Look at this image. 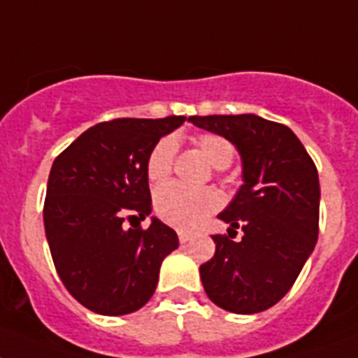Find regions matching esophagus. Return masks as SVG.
<instances>
[{
    "label": "esophagus",
    "mask_w": 358,
    "mask_h": 358,
    "mask_svg": "<svg viewBox=\"0 0 358 358\" xmlns=\"http://www.w3.org/2000/svg\"><path fill=\"white\" fill-rule=\"evenodd\" d=\"M192 238H194V236H192L190 232H186V230H179V241H181V243H188Z\"/></svg>",
    "instance_id": "esophagus-1"
}]
</instances>
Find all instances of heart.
I'll list each match as a JSON object with an SVG mask.
<instances>
[{
    "label": "heart",
    "instance_id": "heart-1",
    "mask_svg": "<svg viewBox=\"0 0 358 358\" xmlns=\"http://www.w3.org/2000/svg\"><path fill=\"white\" fill-rule=\"evenodd\" d=\"M203 155L215 168L230 164L234 157L232 144L220 135L205 133L196 138ZM176 141L161 138L148 155L146 176L153 185H161L170 177L176 157ZM221 205V196L215 190H190L181 185H168L155 194V210L162 221L177 229H194Z\"/></svg>",
    "mask_w": 358,
    "mask_h": 358
}]
</instances>
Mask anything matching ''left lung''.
I'll use <instances>...</instances> for the list:
<instances>
[{
	"instance_id": "8db88e82",
	"label": "left lung",
	"mask_w": 358,
	"mask_h": 358,
	"mask_svg": "<svg viewBox=\"0 0 358 358\" xmlns=\"http://www.w3.org/2000/svg\"><path fill=\"white\" fill-rule=\"evenodd\" d=\"M188 120L234 144L243 181L217 215L229 223V232L241 229L243 238L232 241L212 236L214 258L199 267L203 287L225 311L262 313L287 294L317 245V166L287 126L258 115H208Z\"/></svg>"
}]
</instances>
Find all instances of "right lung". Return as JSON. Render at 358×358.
I'll return each instance as SVG.
<instances>
[{
	"instance_id": "obj_1",
	"label": "right lung",
	"mask_w": 358,
	"mask_h": 358,
	"mask_svg": "<svg viewBox=\"0 0 358 358\" xmlns=\"http://www.w3.org/2000/svg\"><path fill=\"white\" fill-rule=\"evenodd\" d=\"M186 117L117 119L84 131L52 162L43 225L58 276L90 311L120 317L153 296L162 259L179 247L176 230L153 217L146 161ZM133 226V223H132Z\"/></svg>"
}]
</instances>
